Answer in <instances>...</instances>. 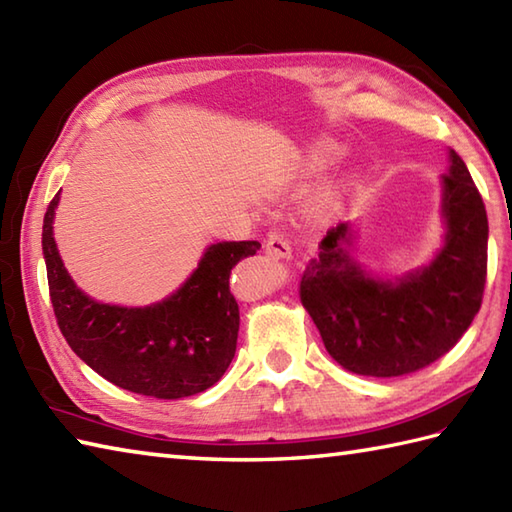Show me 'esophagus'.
Instances as JSON below:
<instances>
[{"label":"esophagus","instance_id":"1","mask_svg":"<svg viewBox=\"0 0 512 512\" xmlns=\"http://www.w3.org/2000/svg\"><path fill=\"white\" fill-rule=\"evenodd\" d=\"M266 253L273 255L277 259H290L292 257V246L288 242V237L279 235V233H273L268 239H266Z\"/></svg>","mask_w":512,"mask_h":512}]
</instances>
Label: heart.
Segmentation results:
<instances>
[{
	"mask_svg": "<svg viewBox=\"0 0 512 512\" xmlns=\"http://www.w3.org/2000/svg\"><path fill=\"white\" fill-rule=\"evenodd\" d=\"M341 156V147H336L334 143H319L317 147H312L306 156V171L308 173H321L328 169L332 162L339 160ZM321 209L328 211L330 209V200L321 202Z\"/></svg>",
	"mask_w": 512,
	"mask_h": 512,
	"instance_id": "b5f03b06",
	"label": "heart"
}]
</instances>
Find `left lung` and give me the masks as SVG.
<instances>
[{
	"instance_id": "left-lung-1",
	"label": "left lung",
	"mask_w": 512,
	"mask_h": 512,
	"mask_svg": "<svg viewBox=\"0 0 512 512\" xmlns=\"http://www.w3.org/2000/svg\"><path fill=\"white\" fill-rule=\"evenodd\" d=\"M442 187L447 239L427 268L396 284L372 279L347 255L350 226L339 224L303 270V308L325 350L347 372L374 378L418 372L447 354L480 312L488 220L482 195L453 149Z\"/></svg>"
}]
</instances>
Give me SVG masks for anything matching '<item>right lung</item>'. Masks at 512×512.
Wrapping results in <instances>:
<instances>
[{
  "label": "right lung",
  "instance_id": "right-lung-1",
  "mask_svg": "<svg viewBox=\"0 0 512 512\" xmlns=\"http://www.w3.org/2000/svg\"><path fill=\"white\" fill-rule=\"evenodd\" d=\"M59 193L43 217L50 301L72 352L116 387L158 400H180L213 387L237 347L239 308L228 277L259 242H220L206 248L198 270L176 295L147 308L96 303L74 286L52 237Z\"/></svg>",
  "mask_w": 512,
  "mask_h": 512
}]
</instances>
